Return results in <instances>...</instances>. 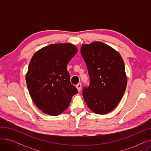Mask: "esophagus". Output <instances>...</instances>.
Masks as SVG:
<instances>
[{
	"label": "esophagus",
	"mask_w": 151,
	"mask_h": 151,
	"mask_svg": "<svg viewBox=\"0 0 151 151\" xmlns=\"http://www.w3.org/2000/svg\"><path fill=\"white\" fill-rule=\"evenodd\" d=\"M76 88H77L78 92H80V91H81V83H78V84L76 86Z\"/></svg>",
	"instance_id": "34e87169"
}]
</instances>
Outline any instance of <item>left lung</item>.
Returning <instances> with one entry per match:
<instances>
[{"instance_id":"1","label":"left lung","mask_w":151,"mask_h":151,"mask_svg":"<svg viewBox=\"0 0 151 151\" xmlns=\"http://www.w3.org/2000/svg\"><path fill=\"white\" fill-rule=\"evenodd\" d=\"M81 54L90 78L88 88L83 91L86 105L98 114L112 111L122 98L127 83L122 57L100 42L83 44Z\"/></svg>"}]
</instances>
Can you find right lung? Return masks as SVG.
Here are the masks:
<instances>
[{
	"instance_id": "obj_1",
	"label": "right lung",
	"mask_w": 151,
	"mask_h": 151,
	"mask_svg": "<svg viewBox=\"0 0 151 151\" xmlns=\"http://www.w3.org/2000/svg\"><path fill=\"white\" fill-rule=\"evenodd\" d=\"M77 52L76 46L72 44H51L32 58L26 76L27 89L36 106L45 114H60L78 93L70 83L67 69Z\"/></svg>"
}]
</instances>
